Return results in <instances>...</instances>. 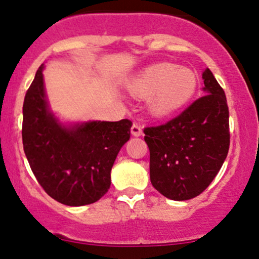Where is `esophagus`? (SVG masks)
<instances>
[{
    "mask_svg": "<svg viewBox=\"0 0 259 259\" xmlns=\"http://www.w3.org/2000/svg\"><path fill=\"white\" fill-rule=\"evenodd\" d=\"M132 134L134 136H141L142 135V125L139 123H134L132 126Z\"/></svg>",
    "mask_w": 259,
    "mask_h": 259,
    "instance_id": "1",
    "label": "esophagus"
}]
</instances>
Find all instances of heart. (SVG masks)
<instances>
[{
	"label": "heart",
	"instance_id": "obj_1",
	"mask_svg": "<svg viewBox=\"0 0 259 259\" xmlns=\"http://www.w3.org/2000/svg\"><path fill=\"white\" fill-rule=\"evenodd\" d=\"M197 78L191 69L169 63L147 67L129 84V91L138 99H150V111L156 117L177 112L192 99Z\"/></svg>",
	"mask_w": 259,
	"mask_h": 259
}]
</instances>
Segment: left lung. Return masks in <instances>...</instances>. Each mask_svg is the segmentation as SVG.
I'll list each match as a JSON object with an SVG mask.
<instances>
[{"mask_svg":"<svg viewBox=\"0 0 259 259\" xmlns=\"http://www.w3.org/2000/svg\"><path fill=\"white\" fill-rule=\"evenodd\" d=\"M202 79L204 96L165 124L144 130L150 148L151 183L174 201L191 200L202 194L228 156L227 97L208 68Z\"/></svg>","mask_w":259,"mask_h":259,"instance_id":"left-lung-1","label":"left lung"}]
</instances>
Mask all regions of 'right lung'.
I'll list each match as a JSON object with an SVG mask.
<instances>
[{
  "mask_svg": "<svg viewBox=\"0 0 259 259\" xmlns=\"http://www.w3.org/2000/svg\"><path fill=\"white\" fill-rule=\"evenodd\" d=\"M44 64L25 94L23 147L42 189L67 206L99 201L111 186V169L130 139L132 120L86 121L64 126L50 112Z\"/></svg>",
  "mask_w": 259,
  "mask_h": 259,
  "instance_id": "add662e5",
  "label": "right lung"
}]
</instances>
